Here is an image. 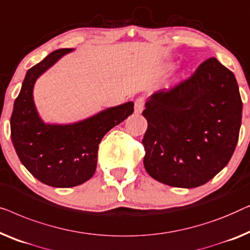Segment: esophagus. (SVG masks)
<instances>
[{
  "mask_svg": "<svg viewBox=\"0 0 250 250\" xmlns=\"http://www.w3.org/2000/svg\"><path fill=\"white\" fill-rule=\"evenodd\" d=\"M144 103H145V98L138 97L135 101V113L140 114L144 110Z\"/></svg>",
  "mask_w": 250,
  "mask_h": 250,
  "instance_id": "34e87169",
  "label": "esophagus"
}]
</instances>
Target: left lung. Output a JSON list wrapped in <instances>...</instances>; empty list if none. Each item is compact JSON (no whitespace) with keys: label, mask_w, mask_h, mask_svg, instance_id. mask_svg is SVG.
Returning a JSON list of instances; mask_svg holds the SVG:
<instances>
[{"label":"left lung","mask_w":250,"mask_h":250,"mask_svg":"<svg viewBox=\"0 0 250 250\" xmlns=\"http://www.w3.org/2000/svg\"><path fill=\"white\" fill-rule=\"evenodd\" d=\"M144 167L172 187H199L215 177L237 146L242 101L232 71L209 58L189 78L145 103Z\"/></svg>","instance_id":"8db88e82"}]
</instances>
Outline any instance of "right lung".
I'll use <instances>...</instances> for the list:
<instances>
[{
  "label": "right lung",
  "mask_w": 250,
  "mask_h": 250,
  "mask_svg": "<svg viewBox=\"0 0 250 250\" xmlns=\"http://www.w3.org/2000/svg\"><path fill=\"white\" fill-rule=\"evenodd\" d=\"M71 51L56 50L28 70L10 120L11 140L21 163L37 180L56 188L75 187L89 180L96 170L102 138L133 113V103L128 102L78 124L45 125L41 120L34 104V83Z\"/></svg>",
  "instance_id": "obj_1"
}]
</instances>
